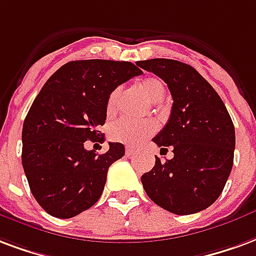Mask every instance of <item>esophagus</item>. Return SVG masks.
Masks as SVG:
<instances>
[{
	"instance_id": "esophagus-1",
	"label": "esophagus",
	"mask_w": 256,
	"mask_h": 256,
	"mask_svg": "<svg viewBox=\"0 0 256 256\" xmlns=\"http://www.w3.org/2000/svg\"><path fill=\"white\" fill-rule=\"evenodd\" d=\"M124 154H126V156H133L134 149H132V148H126V150H124Z\"/></svg>"
}]
</instances>
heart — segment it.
<instances>
[{
	"mask_svg": "<svg viewBox=\"0 0 256 256\" xmlns=\"http://www.w3.org/2000/svg\"><path fill=\"white\" fill-rule=\"evenodd\" d=\"M140 90H142L144 94L146 96L150 102H160L166 94V85L160 78L157 77H148L145 80L140 82ZM119 90H114L110 94L107 99V111L110 114L112 112L116 107L118 102ZM157 130V123L152 119H137L122 118L114 123L110 128V137L115 142L126 144V145H140L142 144L148 137H150L152 134Z\"/></svg>",
	"mask_w": 256,
	"mask_h": 256,
	"instance_id": "1",
	"label": "heart"
}]
</instances>
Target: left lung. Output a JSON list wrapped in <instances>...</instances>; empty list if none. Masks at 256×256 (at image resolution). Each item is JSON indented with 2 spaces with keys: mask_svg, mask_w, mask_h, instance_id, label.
Listing matches in <instances>:
<instances>
[{
  "mask_svg": "<svg viewBox=\"0 0 256 256\" xmlns=\"http://www.w3.org/2000/svg\"><path fill=\"white\" fill-rule=\"evenodd\" d=\"M140 68L158 76L171 92V115L153 138L174 157H156L141 176L148 196L162 209L186 216L209 208L220 196L234 166V126L214 88L192 66L175 60H140Z\"/></svg>",
  "mask_w": 256,
  "mask_h": 256,
  "instance_id": "left-lung-1",
  "label": "left lung"
}]
</instances>
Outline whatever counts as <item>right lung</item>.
<instances>
[{
    "instance_id": "1",
    "label": "right lung",
    "mask_w": 256,
    "mask_h": 256,
    "mask_svg": "<svg viewBox=\"0 0 256 256\" xmlns=\"http://www.w3.org/2000/svg\"><path fill=\"white\" fill-rule=\"evenodd\" d=\"M140 74L126 60H72L43 85L22 124V162L32 196L48 214L70 218L99 200L124 146L110 142L98 154L84 144L103 140L110 94Z\"/></svg>"
}]
</instances>
